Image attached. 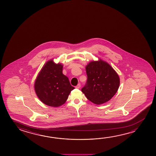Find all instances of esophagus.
<instances>
[{
	"instance_id": "34e87169",
	"label": "esophagus",
	"mask_w": 156,
	"mask_h": 156,
	"mask_svg": "<svg viewBox=\"0 0 156 156\" xmlns=\"http://www.w3.org/2000/svg\"><path fill=\"white\" fill-rule=\"evenodd\" d=\"M80 87V84H78L77 85V86L76 87V89H79Z\"/></svg>"
}]
</instances>
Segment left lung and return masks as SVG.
Listing matches in <instances>:
<instances>
[{"mask_svg": "<svg viewBox=\"0 0 156 156\" xmlns=\"http://www.w3.org/2000/svg\"><path fill=\"white\" fill-rule=\"evenodd\" d=\"M87 79L82 89L87 98L96 105L107 102L118 91L120 78L115 70L107 62H90L86 66Z\"/></svg>", "mask_w": 156, "mask_h": 156, "instance_id": "left-lung-1", "label": "left lung"}]
</instances>
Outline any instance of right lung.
Listing matches in <instances>:
<instances>
[{"mask_svg": "<svg viewBox=\"0 0 156 156\" xmlns=\"http://www.w3.org/2000/svg\"><path fill=\"white\" fill-rule=\"evenodd\" d=\"M63 65L53 60L46 62L38 73L34 83L36 95L44 104L58 107L66 102L74 89L68 77L62 73Z\"/></svg>", "mask_w": 156, "mask_h": 156, "instance_id": "right-lung-1", "label": "right lung"}]
</instances>
